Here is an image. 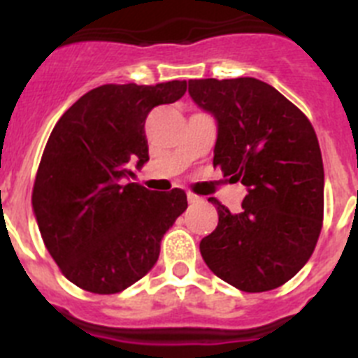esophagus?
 Masks as SVG:
<instances>
[{"instance_id": "esophagus-1", "label": "esophagus", "mask_w": 358, "mask_h": 358, "mask_svg": "<svg viewBox=\"0 0 358 358\" xmlns=\"http://www.w3.org/2000/svg\"><path fill=\"white\" fill-rule=\"evenodd\" d=\"M202 199L199 197V195H195V194H188V202L189 204H197V202H201Z\"/></svg>"}]
</instances>
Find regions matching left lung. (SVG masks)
<instances>
[{"label":"left lung","mask_w":358,"mask_h":358,"mask_svg":"<svg viewBox=\"0 0 358 358\" xmlns=\"http://www.w3.org/2000/svg\"><path fill=\"white\" fill-rule=\"evenodd\" d=\"M194 102L217 120L213 166L248 186L240 213L211 197L218 224L201 240L208 267L243 292L281 287L308 262L324 211V170L310 120L252 77L188 80Z\"/></svg>","instance_id":"8db88e82"}]
</instances>
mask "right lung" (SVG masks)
<instances>
[{"mask_svg":"<svg viewBox=\"0 0 358 358\" xmlns=\"http://www.w3.org/2000/svg\"><path fill=\"white\" fill-rule=\"evenodd\" d=\"M186 82L106 84L73 103L53 127L31 206L61 273L80 289L116 294L154 267L161 238L188 208L186 194L125 181L148 161L145 120L173 103Z\"/></svg>","mask_w":358,"mask_h":358,"instance_id":"obj_1","label":"right lung"}]
</instances>
